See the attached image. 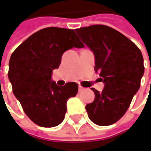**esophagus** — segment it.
<instances>
[{"label":"esophagus","instance_id":"obj_1","mask_svg":"<svg viewBox=\"0 0 151 151\" xmlns=\"http://www.w3.org/2000/svg\"><path fill=\"white\" fill-rule=\"evenodd\" d=\"M84 90H85V88H84V87H82L81 86H78V91H83Z\"/></svg>","mask_w":151,"mask_h":151}]
</instances>
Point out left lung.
Returning <instances> with one entry per match:
<instances>
[{
	"label": "left lung",
	"mask_w": 151,
	"mask_h": 151,
	"mask_svg": "<svg viewBox=\"0 0 151 151\" xmlns=\"http://www.w3.org/2000/svg\"><path fill=\"white\" fill-rule=\"evenodd\" d=\"M95 55V71L104 83L99 92L94 88L92 103L86 106L91 122L100 126L118 121L128 110L144 75L140 49L130 39L104 25H92L75 30Z\"/></svg>",
	"instance_id": "1"
}]
</instances>
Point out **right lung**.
<instances>
[{"instance_id": "add662e5", "label": "right lung", "mask_w": 151, "mask_h": 151, "mask_svg": "<svg viewBox=\"0 0 151 151\" xmlns=\"http://www.w3.org/2000/svg\"><path fill=\"white\" fill-rule=\"evenodd\" d=\"M84 47L73 29L51 27L28 37L12 53L8 78L13 92L37 125L50 128L64 120L66 101L75 97L78 86L75 82L57 86L51 81L52 73L66 50Z\"/></svg>"}]
</instances>
